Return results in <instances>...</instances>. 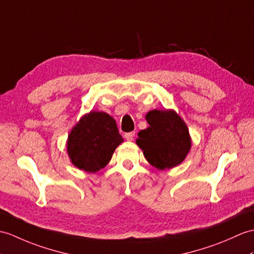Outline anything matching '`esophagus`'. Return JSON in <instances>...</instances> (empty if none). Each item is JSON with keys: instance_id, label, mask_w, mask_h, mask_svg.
Returning a JSON list of instances; mask_svg holds the SVG:
<instances>
[{"instance_id": "34e87169", "label": "esophagus", "mask_w": 254, "mask_h": 254, "mask_svg": "<svg viewBox=\"0 0 254 254\" xmlns=\"http://www.w3.org/2000/svg\"><path fill=\"white\" fill-rule=\"evenodd\" d=\"M134 135H135L134 132H129V133H127V134L125 135V137H126L127 140H133Z\"/></svg>"}]
</instances>
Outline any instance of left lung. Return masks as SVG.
Here are the masks:
<instances>
[{
  "label": "left lung",
  "mask_w": 254,
  "mask_h": 254,
  "mask_svg": "<svg viewBox=\"0 0 254 254\" xmlns=\"http://www.w3.org/2000/svg\"><path fill=\"white\" fill-rule=\"evenodd\" d=\"M149 127L138 132L136 144L152 167L172 169L185 160L191 148V137L185 121L173 109L150 110Z\"/></svg>",
  "instance_id": "1"
}]
</instances>
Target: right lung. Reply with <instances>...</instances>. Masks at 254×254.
Returning a JSON list of instances; mask_svg holds the SVG:
<instances>
[{
  "mask_svg": "<svg viewBox=\"0 0 254 254\" xmlns=\"http://www.w3.org/2000/svg\"><path fill=\"white\" fill-rule=\"evenodd\" d=\"M123 141L116 120L104 111H90L81 117L67 139L70 161L87 173H96L109 163Z\"/></svg>",
  "mask_w": 254,
  "mask_h": 254,
  "instance_id": "add662e5",
  "label": "right lung"
}]
</instances>
